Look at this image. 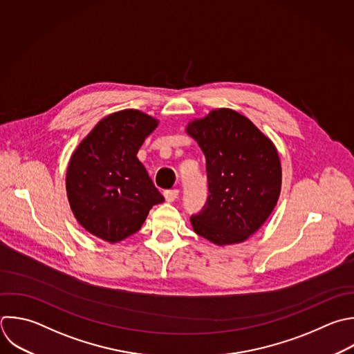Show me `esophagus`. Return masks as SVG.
Returning a JSON list of instances; mask_svg holds the SVG:
<instances>
[{"instance_id":"esophagus-1","label":"esophagus","mask_w":354,"mask_h":354,"mask_svg":"<svg viewBox=\"0 0 354 354\" xmlns=\"http://www.w3.org/2000/svg\"><path fill=\"white\" fill-rule=\"evenodd\" d=\"M177 198H178V189H171V191H166V192H165V199H166L169 203L174 202Z\"/></svg>"}]
</instances>
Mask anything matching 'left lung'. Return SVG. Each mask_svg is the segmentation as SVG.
Here are the masks:
<instances>
[{
	"label": "left lung",
	"mask_w": 354,
	"mask_h": 354,
	"mask_svg": "<svg viewBox=\"0 0 354 354\" xmlns=\"http://www.w3.org/2000/svg\"><path fill=\"white\" fill-rule=\"evenodd\" d=\"M185 133L206 158L209 196L191 217L194 231L217 246L245 242L270 217L282 183L274 142L228 108L191 120Z\"/></svg>",
	"instance_id": "obj_1"
}]
</instances>
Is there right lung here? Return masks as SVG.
I'll return each mask as SVG.
<instances>
[{
	"label": "right lung",
	"mask_w": 354,
	"mask_h": 354,
	"mask_svg": "<svg viewBox=\"0 0 354 354\" xmlns=\"http://www.w3.org/2000/svg\"><path fill=\"white\" fill-rule=\"evenodd\" d=\"M159 120L137 109L104 118L77 145L66 170L73 216L91 235L116 243L137 232L165 198L137 153Z\"/></svg>",
	"instance_id": "obj_1"
}]
</instances>
